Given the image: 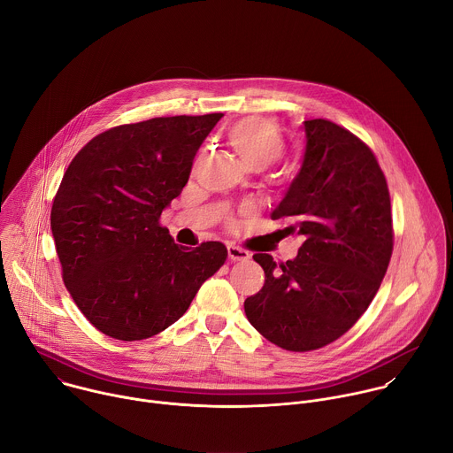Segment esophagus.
<instances>
[{
    "mask_svg": "<svg viewBox=\"0 0 453 453\" xmlns=\"http://www.w3.org/2000/svg\"><path fill=\"white\" fill-rule=\"evenodd\" d=\"M227 256L231 262H247L250 257V254L245 249L236 247V245H227Z\"/></svg>",
    "mask_w": 453,
    "mask_h": 453,
    "instance_id": "34e87169",
    "label": "esophagus"
}]
</instances>
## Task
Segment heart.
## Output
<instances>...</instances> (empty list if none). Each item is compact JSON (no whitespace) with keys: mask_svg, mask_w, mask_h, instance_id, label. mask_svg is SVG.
Returning <instances> with one entry per match:
<instances>
[{"mask_svg":"<svg viewBox=\"0 0 453 453\" xmlns=\"http://www.w3.org/2000/svg\"><path fill=\"white\" fill-rule=\"evenodd\" d=\"M226 138L250 170H264L285 154V138L280 127L267 118H242L227 127Z\"/></svg>","mask_w":453,"mask_h":453,"instance_id":"heart-1","label":"heart"}]
</instances>
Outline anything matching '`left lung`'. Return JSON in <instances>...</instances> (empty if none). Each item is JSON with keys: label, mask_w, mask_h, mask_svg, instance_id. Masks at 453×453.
Returning <instances> with one entry per match:
<instances>
[{"label": "left lung", "mask_w": 453, "mask_h": 453, "mask_svg": "<svg viewBox=\"0 0 453 453\" xmlns=\"http://www.w3.org/2000/svg\"><path fill=\"white\" fill-rule=\"evenodd\" d=\"M299 173L271 213L303 238L294 260L254 254L262 290L243 303L250 325L288 351L342 337L376 296L393 254L389 188L371 149L328 119L304 121Z\"/></svg>", "instance_id": "obj_1"}]
</instances>
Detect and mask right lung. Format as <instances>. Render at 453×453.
Wrapping results in <instances>:
<instances>
[{
	"label": "right lung",
	"instance_id": "1",
	"mask_svg": "<svg viewBox=\"0 0 453 453\" xmlns=\"http://www.w3.org/2000/svg\"><path fill=\"white\" fill-rule=\"evenodd\" d=\"M222 116L152 118L109 128L64 173L51 206L62 280L102 334L127 342L157 335L224 265V243L188 249L159 226Z\"/></svg>",
	"mask_w": 453,
	"mask_h": 453
}]
</instances>
